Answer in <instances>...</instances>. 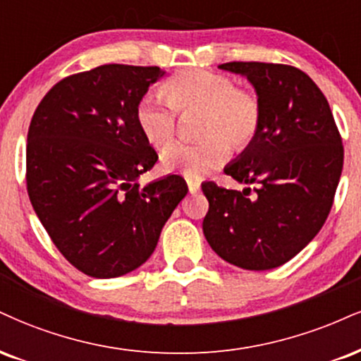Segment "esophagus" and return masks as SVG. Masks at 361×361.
Listing matches in <instances>:
<instances>
[{
  "instance_id": "obj_1",
  "label": "esophagus",
  "mask_w": 361,
  "mask_h": 361,
  "mask_svg": "<svg viewBox=\"0 0 361 361\" xmlns=\"http://www.w3.org/2000/svg\"><path fill=\"white\" fill-rule=\"evenodd\" d=\"M188 190H190V193H192V195L198 193L200 192V183H198V181L188 180Z\"/></svg>"
}]
</instances>
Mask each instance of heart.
<instances>
[{
	"instance_id": "heart-1",
	"label": "heart",
	"mask_w": 361,
	"mask_h": 361,
	"mask_svg": "<svg viewBox=\"0 0 361 361\" xmlns=\"http://www.w3.org/2000/svg\"><path fill=\"white\" fill-rule=\"evenodd\" d=\"M161 95L147 94L136 107V123L151 146L169 145L178 129V116L202 112L197 145H173L161 154L168 173L198 180L228 159L230 146L244 149L257 137L264 106L255 92L240 89L230 77L203 68L176 72L163 85Z\"/></svg>"
}]
</instances>
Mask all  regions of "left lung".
Wrapping results in <instances>:
<instances>
[{
    "label": "left lung",
    "mask_w": 361,
    "mask_h": 361,
    "mask_svg": "<svg viewBox=\"0 0 361 361\" xmlns=\"http://www.w3.org/2000/svg\"><path fill=\"white\" fill-rule=\"evenodd\" d=\"M264 106L262 128L225 173L244 192L215 181L208 200L207 242L224 260L247 271L279 267L310 244L326 222L343 169V145L319 87L293 65L228 62Z\"/></svg>",
    "instance_id": "8db88e82"
}]
</instances>
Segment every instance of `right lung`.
<instances>
[{
  "label": "right lung",
  "mask_w": 361,
  "mask_h": 361,
  "mask_svg": "<svg viewBox=\"0 0 361 361\" xmlns=\"http://www.w3.org/2000/svg\"><path fill=\"white\" fill-rule=\"evenodd\" d=\"M159 67L107 63L51 87L27 142L30 202L60 254L80 272L111 279L151 257L163 225L188 193L180 175L141 186L158 154L136 107Z\"/></svg>",
  "instance_id": "add662e5"
}]
</instances>
